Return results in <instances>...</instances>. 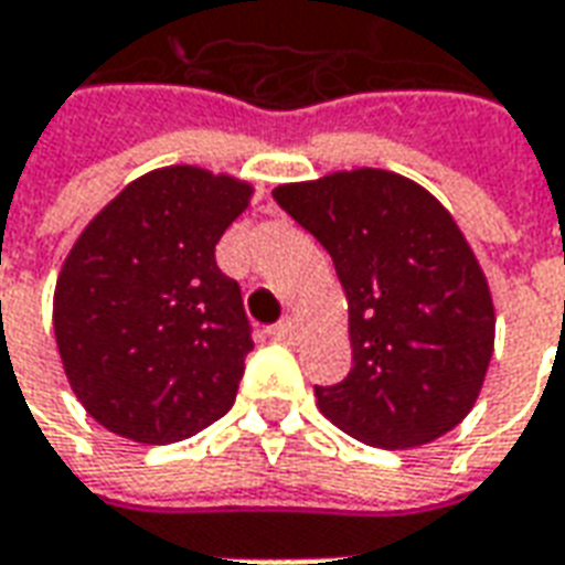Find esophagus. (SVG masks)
<instances>
[{"label":"esophagus","instance_id":"34e87169","mask_svg":"<svg viewBox=\"0 0 565 565\" xmlns=\"http://www.w3.org/2000/svg\"><path fill=\"white\" fill-rule=\"evenodd\" d=\"M295 319H282V322H277L274 328H270V337L274 340H295Z\"/></svg>","mask_w":565,"mask_h":565}]
</instances>
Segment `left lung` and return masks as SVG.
Returning a JSON list of instances; mask_svg holds the SVG:
<instances>
[{"label": "left lung", "instance_id": "obj_1", "mask_svg": "<svg viewBox=\"0 0 565 565\" xmlns=\"http://www.w3.org/2000/svg\"><path fill=\"white\" fill-rule=\"evenodd\" d=\"M274 198L328 249L349 300L352 370L316 385L324 418L391 451L457 427L484 385L497 316L451 213L382 168L286 183Z\"/></svg>", "mask_w": 565, "mask_h": 565}]
</instances>
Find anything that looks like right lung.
<instances>
[{
	"label": "right lung",
	"mask_w": 565,
	"mask_h": 565,
	"mask_svg": "<svg viewBox=\"0 0 565 565\" xmlns=\"http://www.w3.org/2000/svg\"><path fill=\"white\" fill-rule=\"evenodd\" d=\"M253 186L171 164L131 180L86 225L53 291L68 385L110 434L168 446L237 397L253 331L216 243Z\"/></svg>",
	"instance_id": "1"
}]
</instances>
